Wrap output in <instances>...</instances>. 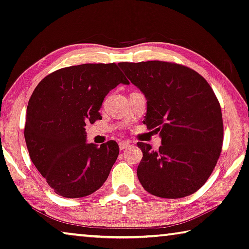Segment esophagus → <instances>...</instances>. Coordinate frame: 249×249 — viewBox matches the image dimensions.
Instances as JSON below:
<instances>
[{
    "label": "esophagus",
    "instance_id": "1",
    "mask_svg": "<svg viewBox=\"0 0 249 249\" xmlns=\"http://www.w3.org/2000/svg\"><path fill=\"white\" fill-rule=\"evenodd\" d=\"M130 146V144L126 141H120L119 142V149L120 150H124L125 148H128Z\"/></svg>",
    "mask_w": 249,
    "mask_h": 249
}]
</instances>
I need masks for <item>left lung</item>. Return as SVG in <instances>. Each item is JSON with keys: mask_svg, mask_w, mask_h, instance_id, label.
<instances>
[{"mask_svg": "<svg viewBox=\"0 0 249 249\" xmlns=\"http://www.w3.org/2000/svg\"><path fill=\"white\" fill-rule=\"evenodd\" d=\"M147 100L143 123L161 138L143 153L139 180L156 196L178 199L199 190L219 158L224 138L220 105L209 83L184 65L147 61L118 64Z\"/></svg>", "mask_w": 249, "mask_h": 249, "instance_id": "8db88e82", "label": "left lung"}]
</instances>
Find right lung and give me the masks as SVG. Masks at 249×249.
I'll list each match as a JSON object with an SVG mask.
<instances>
[{
	"mask_svg": "<svg viewBox=\"0 0 249 249\" xmlns=\"http://www.w3.org/2000/svg\"><path fill=\"white\" fill-rule=\"evenodd\" d=\"M119 84L129 82L117 64L87 63L55 71L35 88L24 139L33 164L57 195L87 196L107 179L119 146L88 144L85 126L102 118L104 98Z\"/></svg>",
	"mask_w": 249,
	"mask_h": 249,
	"instance_id": "obj_1",
	"label": "right lung"
}]
</instances>
